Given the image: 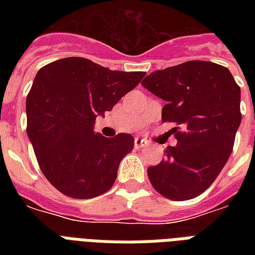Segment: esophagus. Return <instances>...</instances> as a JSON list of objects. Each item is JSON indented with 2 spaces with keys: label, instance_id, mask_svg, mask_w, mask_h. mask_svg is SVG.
Returning <instances> with one entry per match:
<instances>
[{
  "label": "esophagus",
  "instance_id": "esophagus-1",
  "mask_svg": "<svg viewBox=\"0 0 255 255\" xmlns=\"http://www.w3.org/2000/svg\"><path fill=\"white\" fill-rule=\"evenodd\" d=\"M147 144H148L147 141H145L144 139H141V137H139V136H137V137H135V145H136V147H145Z\"/></svg>",
  "mask_w": 255,
  "mask_h": 255
}]
</instances>
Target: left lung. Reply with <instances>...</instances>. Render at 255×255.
<instances>
[{
	"label": "left lung",
	"instance_id": "8db88e82",
	"mask_svg": "<svg viewBox=\"0 0 255 255\" xmlns=\"http://www.w3.org/2000/svg\"><path fill=\"white\" fill-rule=\"evenodd\" d=\"M143 87L167 102L163 122L182 126L167 157L148 168L152 186L164 197L185 201L200 196L217 178L232 155L241 124V88L229 70L206 61H189L157 70Z\"/></svg>",
	"mask_w": 255,
	"mask_h": 255
}]
</instances>
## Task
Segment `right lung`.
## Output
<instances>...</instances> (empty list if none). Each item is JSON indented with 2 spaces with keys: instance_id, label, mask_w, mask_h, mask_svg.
<instances>
[{
  "instance_id": "1",
  "label": "right lung",
  "mask_w": 255,
  "mask_h": 255,
  "mask_svg": "<svg viewBox=\"0 0 255 255\" xmlns=\"http://www.w3.org/2000/svg\"><path fill=\"white\" fill-rule=\"evenodd\" d=\"M144 75L112 71L78 57L51 62L38 71L26 98L27 136L42 172L59 192L92 198L114 185L135 139L129 133L104 137L92 127Z\"/></svg>"
}]
</instances>
